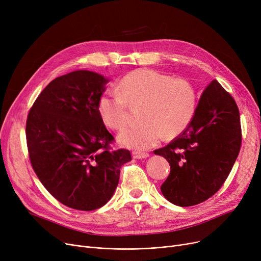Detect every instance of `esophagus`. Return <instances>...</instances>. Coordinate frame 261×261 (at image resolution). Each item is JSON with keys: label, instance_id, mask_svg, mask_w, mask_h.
Wrapping results in <instances>:
<instances>
[{"label": "esophagus", "instance_id": "esophagus-1", "mask_svg": "<svg viewBox=\"0 0 261 261\" xmlns=\"http://www.w3.org/2000/svg\"><path fill=\"white\" fill-rule=\"evenodd\" d=\"M132 156L133 159H138V160H141V159H146L149 156V153L147 152H140V151H133L132 152Z\"/></svg>", "mask_w": 261, "mask_h": 261}]
</instances>
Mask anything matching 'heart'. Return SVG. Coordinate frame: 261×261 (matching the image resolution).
Returning <instances> with one entry per match:
<instances>
[{"instance_id":"1","label":"heart","mask_w":261,"mask_h":261,"mask_svg":"<svg viewBox=\"0 0 261 261\" xmlns=\"http://www.w3.org/2000/svg\"><path fill=\"white\" fill-rule=\"evenodd\" d=\"M119 90H107L99 99V113L106 125L122 130L129 120L131 103H144L140 123L130 126L119 135L120 143L136 150L156 146L181 134L193 120L198 93L185 78L154 70H136L121 79Z\"/></svg>"}]
</instances>
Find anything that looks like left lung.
<instances>
[{"label": "left lung", "mask_w": 261, "mask_h": 261, "mask_svg": "<svg viewBox=\"0 0 261 261\" xmlns=\"http://www.w3.org/2000/svg\"><path fill=\"white\" fill-rule=\"evenodd\" d=\"M241 147L236 101L217 80L202 92L189 126L167 146L154 150L170 173L162 194L177 206H193L214 196L228 176Z\"/></svg>", "instance_id": "1"}]
</instances>
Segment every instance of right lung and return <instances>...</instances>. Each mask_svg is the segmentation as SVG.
I'll list each match as a JSON object with an SVG mask.
<instances>
[{
	"mask_svg": "<svg viewBox=\"0 0 261 261\" xmlns=\"http://www.w3.org/2000/svg\"><path fill=\"white\" fill-rule=\"evenodd\" d=\"M108 79L75 71L50 81L26 120V142L34 171L48 193L67 207L97 210L111 199L129 150L114 142L99 113Z\"/></svg>",
	"mask_w": 261,
	"mask_h": 261,
	"instance_id": "1",
	"label": "right lung"
}]
</instances>
